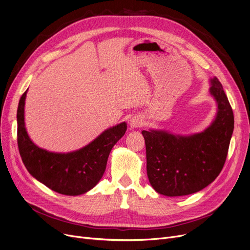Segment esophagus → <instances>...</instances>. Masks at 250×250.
I'll return each mask as SVG.
<instances>
[{
  "label": "esophagus",
  "instance_id": "34e87169",
  "mask_svg": "<svg viewBox=\"0 0 250 250\" xmlns=\"http://www.w3.org/2000/svg\"><path fill=\"white\" fill-rule=\"evenodd\" d=\"M129 125H130V127H133V128L141 127L143 125V118L141 116H138V115L133 116L129 121Z\"/></svg>",
  "mask_w": 250,
  "mask_h": 250
}]
</instances>
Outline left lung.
<instances>
[{
	"label": "left lung",
	"instance_id": "8db88e82",
	"mask_svg": "<svg viewBox=\"0 0 250 250\" xmlns=\"http://www.w3.org/2000/svg\"><path fill=\"white\" fill-rule=\"evenodd\" d=\"M217 102L215 120L201 133L175 135L163 129L143 130L147 175L152 188L166 196L198 192L212 183L225 164L234 129V115L222 84L209 79Z\"/></svg>",
	"mask_w": 250,
	"mask_h": 250
}]
</instances>
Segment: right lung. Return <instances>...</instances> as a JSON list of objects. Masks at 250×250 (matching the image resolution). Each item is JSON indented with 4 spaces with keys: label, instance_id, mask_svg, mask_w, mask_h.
<instances>
[{
    "label": "right lung",
    "instance_id": "add662e5",
    "mask_svg": "<svg viewBox=\"0 0 250 250\" xmlns=\"http://www.w3.org/2000/svg\"><path fill=\"white\" fill-rule=\"evenodd\" d=\"M27 90L17 109V142L22 161L28 172L45 187L64 195H80L93 188L104 174L109 153L125 134L126 123L105 129L85 147L56 153L39 148L25 127L24 107Z\"/></svg>",
    "mask_w": 250,
    "mask_h": 250
}]
</instances>
